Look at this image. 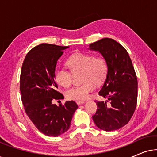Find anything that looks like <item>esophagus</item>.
<instances>
[{
  "label": "esophagus",
  "mask_w": 157,
  "mask_h": 157,
  "mask_svg": "<svg viewBox=\"0 0 157 157\" xmlns=\"http://www.w3.org/2000/svg\"><path fill=\"white\" fill-rule=\"evenodd\" d=\"M84 103H85L84 101H76V104L78 105L83 104H84Z\"/></svg>",
  "instance_id": "1"
}]
</instances>
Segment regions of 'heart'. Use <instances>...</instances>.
<instances>
[{
    "label": "heart",
    "instance_id": "1",
    "mask_svg": "<svg viewBox=\"0 0 157 157\" xmlns=\"http://www.w3.org/2000/svg\"><path fill=\"white\" fill-rule=\"evenodd\" d=\"M66 65L71 72H81V80L83 83L73 87L66 92V97L69 100L81 101L89 97V93L96 85L105 81L108 73L106 61L102 56H94L86 53H75L66 60ZM70 71L61 67H56L53 77L58 84L63 88L69 87L72 83V75Z\"/></svg>",
    "mask_w": 157,
    "mask_h": 157
}]
</instances>
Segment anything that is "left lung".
<instances>
[{
    "label": "left lung",
    "instance_id": "left-lung-1",
    "mask_svg": "<svg viewBox=\"0 0 157 157\" xmlns=\"http://www.w3.org/2000/svg\"><path fill=\"white\" fill-rule=\"evenodd\" d=\"M106 61L108 73L98 94L106 101H96L97 110L92 118L100 129L117 130L127 124L136 107L138 82L127 51L119 43L104 38L89 45Z\"/></svg>",
    "mask_w": 157,
    "mask_h": 157
}]
</instances>
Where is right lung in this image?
<instances>
[{
    "label": "right lung",
    "mask_w": 157,
    "mask_h": 157,
    "mask_svg": "<svg viewBox=\"0 0 157 157\" xmlns=\"http://www.w3.org/2000/svg\"><path fill=\"white\" fill-rule=\"evenodd\" d=\"M67 48L48 44L36 46L25 56L21 68L20 91L25 111L36 127L48 136L66 132L78 109L73 101L59 106L52 104V100L63 97L57 91L53 72L57 61Z\"/></svg>",
    "instance_id": "obj_1"
}]
</instances>
